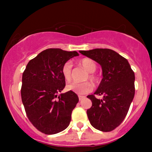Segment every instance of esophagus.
I'll return each instance as SVG.
<instances>
[{
  "label": "esophagus",
  "instance_id": "obj_1",
  "mask_svg": "<svg viewBox=\"0 0 152 152\" xmlns=\"http://www.w3.org/2000/svg\"><path fill=\"white\" fill-rule=\"evenodd\" d=\"M85 98L84 96H78V99H79V101H81L82 99H83Z\"/></svg>",
  "mask_w": 152,
  "mask_h": 152
}]
</instances>
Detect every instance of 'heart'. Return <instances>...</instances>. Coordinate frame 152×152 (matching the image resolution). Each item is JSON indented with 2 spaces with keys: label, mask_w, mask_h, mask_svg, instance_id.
I'll return each mask as SVG.
<instances>
[{
  "label": "heart",
  "mask_w": 152,
  "mask_h": 152,
  "mask_svg": "<svg viewBox=\"0 0 152 152\" xmlns=\"http://www.w3.org/2000/svg\"><path fill=\"white\" fill-rule=\"evenodd\" d=\"M80 64L86 70L90 73L88 78L91 81H96V76L92 73L94 72L96 69V64L92 59L85 58L80 61ZM71 69L72 64L71 61H67L64 64L61 68V74L66 81H70L71 78ZM66 90L72 91L74 93L83 95L89 93L93 90V85L91 83L87 81L83 83H77V82H71L66 85Z\"/></svg>",
  "instance_id": "1"
}]
</instances>
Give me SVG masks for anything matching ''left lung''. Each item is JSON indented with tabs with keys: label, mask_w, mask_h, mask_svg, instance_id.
Instances as JSON below:
<instances>
[{
	"label": "left lung",
	"mask_w": 152,
	"mask_h": 152,
	"mask_svg": "<svg viewBox=\"0 0 152 152\" xmlns=\"http://www.w3.org/2000/svg\"><path fill=\"white\" fill-rule=\"evenodd\" d=\"M80 53L102 66L103 78L94 94L87 96L92 106L87 110L91 124L102 132H111L119 126L126 117L133 101L135 76L128 61L114 50L95 48Z\"/></svg>",
	"instance_id": "left-lung-1"
}]
</instances>
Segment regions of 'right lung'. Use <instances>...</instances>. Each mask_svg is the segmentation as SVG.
Listing matches in <instances>:
<instances>
[{
  "instance_id": "right-lung-1",
  "label": "right lung",
  "mask_w": 152,
  "mask_h": 152,
  "mask_svg": "<svg viewBox=\"0 0 152 152\" xmlns=\"http://www.w3.org/2000/svg\"><path fill=\"white\" fill-rule=\"evenodd\" d=\"M77 56L76 51L48 48L31 59L23 73V104L29 121L42 133H59L70 124L78 96L72 91L58 94L66 86L62 66Z\"/></svg>"
}]
</instances>
